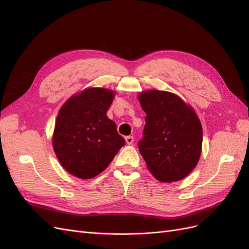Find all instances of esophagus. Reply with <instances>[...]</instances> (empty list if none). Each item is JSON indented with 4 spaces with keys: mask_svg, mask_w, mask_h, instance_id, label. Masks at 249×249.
Masks as SVG:
<instances>
[{
    "mask_svg": "<svg viewBox=\"0 0 249 249\" xmlns=\"http://www.w3.org/2000/svg\"><path fill=\"white\" fill-rule=\"evenodd\" d=\"M125 142L127 143V144H132V143L134 142V137L133 136H126L125 137Z\"/></svg>",
    "mask_w": 249,
    "mask_h": 249,
    "instance_id": "1",
    "label": "esophagus"
}]
</instances>
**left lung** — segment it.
I'll return each mask as SVG.
<instances>
[{"mask_svg": "<svg viewBox=\"0 0 249 249\" xmlns=\"http://www.w3.org/2000/svg\"><path fill=\"white\" fill-rule=\"evenodd\" d=\"M138 100L146 114L144 136L138 147L148 170L163 183L183 179L196 166L201 154L202 127L197 114L168 91H142Z\"/></svg>", "mask_w": 249, "mask_h": 249, "instance_id": "left-lung-1", "label": "left lung"}]
</instances>
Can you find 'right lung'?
<instances>
[{
	"instance_id": "add662e5",
	"label": "right lung",
	"mask_w": 249,
	"mask_h": 249,
	"mask_svg": "<svg viewBox=\"0 0 249 249\" xmlns=\"http://www.w3.org/2000/svg\"><path fill=\"white\" fill-rule=\"evenodd\" d=\"M115 92L86 88L60 109L53 134V147L60 164L71 175L89 179L106 169L124 139L106 115Z\"/></svg>"
}]
</instances>
